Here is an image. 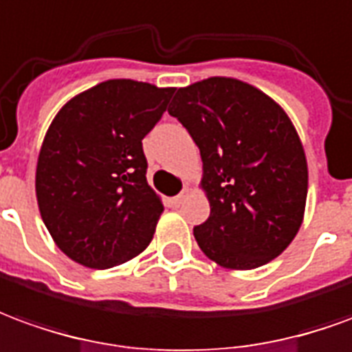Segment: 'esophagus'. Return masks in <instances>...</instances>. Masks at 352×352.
Returning <instances> with one entry per match:
<instances>
[{
	"instance_id": "34e87169",
	"label": "esophagus",
	"mask_w": 352,
	"mask_h": 352,
	"mask_svg": "<svg viewBox=\"0 0 352 352\" xmlns=\"http://www.w3.org/2000/svg\"><path fill=\"white\" fill-rule=\"evenodd\" d=\"M189 197H191V189L184 188V189H182L180 195L174 197V204H182V203H184V201H188Z\"/></svg>"
}]
</instances>
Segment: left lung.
<instances>
[{
    "instance_id": "8db88e82",
    "label": "left lung",
    "mask_w": 352,
    "mask_h": 352,
    "mask_svg": "<svg viewBox=\"0 0 352 352\" xmlns=\"http://www.w3.org/2000/svg\"><path fill=\"white\" fill-rule=\"evenodd\" d=\"M168 113L199 146L208 220L193 229L218 265L248 271L280 256L305 214L309 172L300 134L278 104L233 77L182 87Z\"/></svg>"
}]
</instances>
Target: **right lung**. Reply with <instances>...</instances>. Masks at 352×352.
<instances>
[{"mask_svg":"<svg viewBox=\"0 0 352 352\" xmlns=\"http://www.w3.org/2000/svg\"><path fill=\"white\" fill-rule=\"evenodd\" d=\"M172 94V87L109 79L54 116L37 157L36 197L45 228L69 260L109 269L151 243L164 208L146 180L142 140Z\"/></svg>","mask_w":352,"mask_h":352,"instance_id":"1","label":"right lung"}]
</instances>
